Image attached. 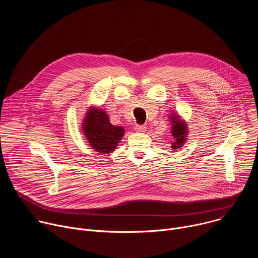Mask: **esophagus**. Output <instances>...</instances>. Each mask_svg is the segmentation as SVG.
Masks as SVG:
<instances>
[{
	"label": "esophagus",
	"instance_id": "esophagus-1",
	"mask_svg": "<svg viewBox=\"0 0 258 258\" xmlns=\"http://www.w3.org/2000/svg\"><path fill=\"white\" fill-rule=\"evenodd\" d=\"M135 128L139 133H145L146 132V126H144V125H136Z\"/></svg>",
	"mask_w": 258,
	"mask_h": 258
}]
</instances>
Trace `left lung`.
Listing matches in <instances>:
<instances>
[{
	"label": "left lung",
	"mask_w": 258,
	"mask_h": 258,
	"mask_svg": "<svg viewBox=\"0 0 258 258\" xmlns=\"http://www.w3.org/2000/svg\"><path fill=\"white\" fill-rule=\"evenodd\" d=\"M170 122H171V135L174 139V141L171 143L172 150L179 149L182 145L186 143L187 137H188V127L186 121L179 118L176 114H171L170 116Z\"/></svg>",
	"instance_id": "left-lung-1"
}]
</instances>
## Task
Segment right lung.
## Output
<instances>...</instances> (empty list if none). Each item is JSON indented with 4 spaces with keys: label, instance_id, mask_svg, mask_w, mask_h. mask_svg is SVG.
<instances>
[{
    "label": "right lung",
    "instance_id": "1",
    "mask_svg": "<svg viewBox=\"0 0 258 258\" xmlns=\"http://www.w3.org/2000/svg\"><path fill=\"white\" fill-rule=\"evenodd\" d=\"M83 133L95 151L103 154L112 153L124 135L122 126L112 125L102 109L91 107L83 122Z\"/></svg>",
    "mask_w": 258,
    "mask_h": 258
}]
</instances>
